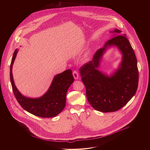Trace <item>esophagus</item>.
Masks as SVG:
<instances>
[{
    "label": "esophagus",
    "instance_id": "esophagus-1",
    "mask_svg": "<svg viewBox=\"0 0 150 150\" xmlns=\"http://www.w3.org/2000/svg\"><path fill=\"white\" fill-rule=\"evenodd\" d=\"M73 76H74V78L75 79V80H77L79 78V74L78 73V72L76 71H74L73 72Z\"/></svg>",
    "mask_w": 150,
    "mask_h": 150
}]
</instances>
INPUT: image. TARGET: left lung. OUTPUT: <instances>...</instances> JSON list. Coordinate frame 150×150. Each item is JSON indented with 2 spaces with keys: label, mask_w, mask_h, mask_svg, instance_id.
Masks as SVG:
<instances>
[{
  "label": "left lung",
  "mask_w": 150,
  "mask_h": 150,
  "mask_svg": "<svg viewBox=\"0 0 150 150\" xmlns=\"http://www.w3.org/2000/svg\"><path fill=\"white\" fill-rule=\"evenodd\" d=\"M113 38L97 50L93 59L80 69L87 100L95 110L114 112L124 107L136 94L138 70L134 52L125 34L119 29L111 31ZM116 46L122 54L118 69L108 76L98 71L101 59L107 48Z\"/></svg>",
  "instance_id": "8db88e82"
}]
</instances>
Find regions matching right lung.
<instances>
[{
  "label": "right lung",
  "instance_id": "obj_1",
  "mask_svg": "<svg viewBox=\"0 0 150 150\" xmlns=\"http://www.w3.org/2000/svg\"><path fill=\"white\" fill-rule=\"evenodd\" d=\"M18 50L16 49L10 66V80L14 96L25 110L41 117H53L64 108L66 94L74 81L71 70L69 69L56 75L47 92L39 98H29L23 96L15 86L12 67Z\"/></svg>",
  "mask_w": 150,
  "mask_h": 150
}]
</instances>
